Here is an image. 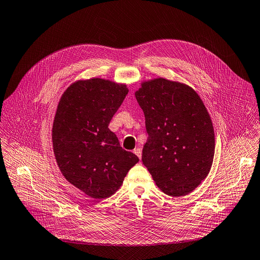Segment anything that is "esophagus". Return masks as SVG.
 Returning <instances> with one entry per match:
<instances>
[{"label": "esophagus", "instance_id": "esophagus-1", "mask_svg": "<svg viewBox=\"0 0 260 260\" xmlns=\"http://www.w3.org/2000/svg\"><path fill=\"white\" fill-rule=\"evenodd\" d=\"M133 153H134L139 159L142 158V149H141V148H135V149L133 150Z\"/></svg>", "mask_w": 260, "mask_h": 260}]
</instances>
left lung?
I'll return each mask as SVG.
<instances>
[{"label":"left lung","mask_w":260,"mask_h":260,"mask_svg":"<svg viewBox=\"0 0 260 260\" xmlns=\"http://www.w3.org/2000/svg\"><path fill=\"white\" fill-rule=\"evenodd\" d=\"M148 133L142 160L164 192L185 196L207 177L214 155L210 116L189 86L159 78L135 92Z\"/></svg>","instance_id":"left-lung-1"}]
</instances>
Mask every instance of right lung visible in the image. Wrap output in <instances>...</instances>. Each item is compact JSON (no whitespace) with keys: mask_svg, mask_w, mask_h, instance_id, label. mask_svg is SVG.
<instances>
[{"mask_svg":"<svg viewBox=\"0 0 260 260\" xmlns=\"http://www.w3.org/2000/svg\"><path fill=\"white\" fill-rule=\"evenodd\" d=\"M128 91L124 84L93 78L72 84L57 107L52 132L56 161L70 183L93 199L113 194L139 160L108 128Z\"/></svg>","mask_w":260,"mask_h":260,"instance_id":"obj_1","label":"right lung"}]
</instances>
